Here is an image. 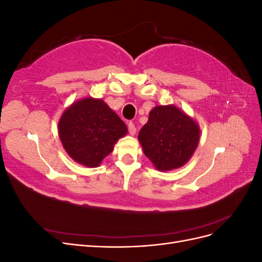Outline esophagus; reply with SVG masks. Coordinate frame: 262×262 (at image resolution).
Instances as JSON below:
<instances>
[{"mask_svg":"<svg viewBox=\"0 0 262 262\" xmlns=\"http://www.w3.org/2000/svg\"><path fill=\"white\" fill-rule=\"evenodd\" d=\"M128 129H129V133L131 134V136H136V133H137L136 124H134L133 122H129L128 123Z\"/></svg>","mask_w":262,"mask_h":262,"instance_id":"34e87169","label":"esophagus"}]
</instances>
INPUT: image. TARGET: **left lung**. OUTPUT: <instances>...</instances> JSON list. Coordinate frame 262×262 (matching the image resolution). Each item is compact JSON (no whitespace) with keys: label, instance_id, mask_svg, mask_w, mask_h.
<instances>
[{"label":"left lung","instance_id":"8db88e82","mask_svg":"<svg viewBox=\"0 0 262 262\" xmlns=\"http://www.w3.org/2000/svg\"><path fill=\"white\" fill-rule=\"evenodd\" d=\"M138 139L155 168L167 171L181 167L191 158L199 143L200 129L176 106H156Z\"/></svg>","mask_w":262,"mask_h":262}]
</instances>
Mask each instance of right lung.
I'll return each instance as SVG.
<instances>
[{
  "instance_id": "obj_1",
  "label": "right lung",
  "mask_w": 262,
  "mask_h": 262,
  "mask_svg": "<svg viewBox=\"0 0 262 262\" xmlns=\"http://www.w3.org/2000/svg\"><path fill=\"white\" fill-rule=\"evenodd\" d=\"M58 131L63 147L73 161L86 167H97L128 129L104 100L87 97L64 110Z\"/></svg>"
}]
</instances>
